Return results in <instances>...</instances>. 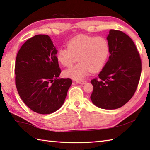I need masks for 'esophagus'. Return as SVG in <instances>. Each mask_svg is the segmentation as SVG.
<instances>
[{
	"label": "esophagus",
	"instance_id": "esophagus-1",
	"mask_svg": "<svg viewBox=\"0 0 150 150\" xmlns=\"http://www.w3.org/2000/svg\"><path fill=\"white\" fill-rule=\"evenodd\" d=\"M76 83H78V84H81V85H84L87 83V81H77Z\"/></svg>",
	"mask_w": 150,
	"mask_h": 150
}]
</instances>
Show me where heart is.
I'll use <instances>...</instances> for the list:
<instances>
[{
    "label": "heart",
    "mask_w": 150,
    "mask_h": 150,
    "mask_svg": "<svg viewBox=\"0 0 150 150\" xmlns=\"http://www.w3.org/2000/svg\"><path fill=\"white\" fill-rule=\"evenodd\" d=\"M67 48L57 51V62L64 67H71L77 60L79 63L66 69V77L81 80L91 71L98 72L105 66L110 54V45L104 37L79 35L71 39Z\"/></svg>",
    "instance_id": "1"
}]
</instances>
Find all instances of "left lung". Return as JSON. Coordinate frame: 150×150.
Listing matches in <instances>:
<instances>
[{
  "mask_svg": "<svg viewBox=\"0 0 150 150\" xmlns=\"http://www.w3.org/2000/svg\"><path fill=\"white\" fill-rule=\"evenodd\" d=\"M106 39L110 56L98 78L91 81L93 86L91 99L98 107L114 110L128 103L136 92L142 62L135 44L128 35L110 30Z\"/></svg>",
  "mask_w": 150,
  "mask_h": 150,
  "instance_id": "obj_1",
  "label": "left lung"
}]
</instances>
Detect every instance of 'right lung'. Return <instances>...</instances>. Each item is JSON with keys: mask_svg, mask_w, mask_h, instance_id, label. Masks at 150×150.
I'll return each mask as SVG.
<instances>
[{"mask_svg": "<svg viewBox=\"0 0 150 150\" xmlns=\"http://www.w3.org/2000/svg\"><path fill=\"white\" fill-rule=\"evenodd\" d=\"M57 53L49 35L39 34L28 40L17 54V91L26 106L41 115H49L62 107L72 84L69 78L58 79L61 69Z\"/></svg>", "mask_w": 150, "mask_h": 150, "instance_id": "right-lung-1", "label": "right lung"}]
</instances>
